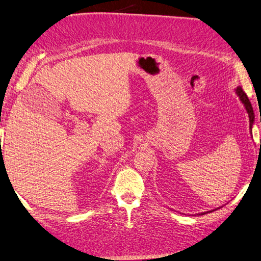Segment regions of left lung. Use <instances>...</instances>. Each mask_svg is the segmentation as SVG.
Masks as SVG:
<instances>
[{
    "label": "left lung",
    "instance_id": "8db88e82",
    "mask_svg": "<svg viewBox=\"0 0 261 261\" xmlns=\"http://www.w3.org/2000/svg\"><path fill=\"white\" fill-rule=\"evenodd\" d=\"M236 92H238L239 97L241 99V101L244 103V106L246 108V111H248V114H249V120H250V129L252 127L253 124V118H254V114H253V110H252V106H251V102L249 100L248 96H246V93L243 91L242 88H238L236 89Z\"/></svg>",
    "mask_w": 261,
    "mask_h": 261
}]
</instances>
